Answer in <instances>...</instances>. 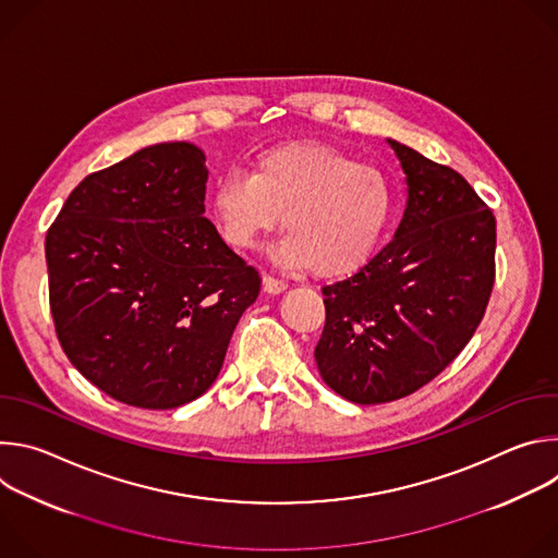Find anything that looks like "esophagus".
Wrapping results in <instances>:
<instances>
[{"label":"esophagus","mask_w":558,"mask_h":558,"mask_svg":"<svg viewBox=\"0 0 558 558\" xmlns=\"http://www.w3.org/2000/svg\"><path fill=\"white\" fill-rule=\"evenodd\" d=\"M263 289L267 291V293H282L284 289H287V282L284 280H278V278H274V276H265L263 278Z\"/></svg>","instance_id":"obj_1"}]
</instances>
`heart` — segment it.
<instances>
[{
	"label": "heart",
	"instance_id": "b5f03b06",
	"mask_svg": "<svg viewBox=\"0 0 558 558\" xmlns=\"http://www.w3.org/2000/svg\"><path fill=\"white\" fill-rule=\"evenodd\" d=\"M390 185L331 145L300 141L263 151L252 174L229 172L211 192V216L235 252L254 250L282 216L278 258L320 278L360 269L390 216Z\"/></svg>",
	"mask_w": 558,
	"mask_h": 558
}]
</instances>
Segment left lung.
Returning <instances> with one entry per match:
<instances>
[{
    "label": "left lung",
    "mask_w": 558,
    "mask_h": 558,
    "mask_svg": "<svg viewBox=\"0 0 558 558\" xmlns=\"http://www.w3.org/2000/svg\"><path fill=\"white\" fill-rule=\"evenodd\" d=\"M388 145L407 174L404 218L357 274L323 287L315 347L323 379L355 404L395 402L435 379L474 336L495 284L490 207L452 168Z\"/></svg>",
    "instance_id": "left-lung-1"
}]
</instances>
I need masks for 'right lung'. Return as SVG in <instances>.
<instances>
[{
    "instance_id": "right-lung-1",
    "label": "right lung",
    "mask_w": 558,
    "mask_h": 558,
    "mask_svg": "<svg viewBox=\"0 0 558 558\" xmlns=\"http://www.w3.org/2000/svg\"><path fill=\"white\" fill-rule=\"evenodd\" d=\"M205 183L201 147L149 145L86 177L46 233L59 344L117 402L196 400L260 293L258 271L203 216Z\"/></svg>"
}]
</instances>
